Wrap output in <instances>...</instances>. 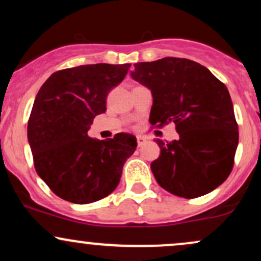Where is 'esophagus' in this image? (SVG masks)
Here are the masks:
<instances>
[{
    "label": "esophagus",
    "instance_id": "esophagus-1",
    "mask_svg": "<svg viewBox=\"0 0 261 261\" xmlns=\"http://www.w3.org/2000/svg\"><path fill=\"white\" fill-rule=\"evenodd\" d=\"M136 139H137V145H139V146H142L143 143H145V141H146V137L145 136H141V135H139V136H137Z\"/></svg>",
    "mask_w": 261,
    "mask_h": 261
}]
</instances>
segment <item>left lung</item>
<instances>
[{
  "instance_id": "1",
  "label": "left lung",
  "mask_w": 261,
  "mask_h": 261,
  "mask_svg": "<svg viewBox=\"0 0 261 261\" xmlns=\"http://www.w3.org/2000/svg\"><path fill=\"white\" fill-rule=\"evenodd\" d=\"M131 77L151 89L149 122H174V141L155 140L161 155L151 163L164 190L185 199L211 193L228 178L238 146V124L227 87L205 66L188 59L137 62Z\"/></svg>"
}]
</instances>
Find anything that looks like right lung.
<instances>
[{
    "label": "right lung",
    "mask_w": 261,
    "mask_h": 261,
    "mask_svg": "<svg viewBox=\"0 0 261 261\" xmlns=\"http://www.w3.org/2000/svg\"><path fill=\"white\" fill-rule=\"evenodd\" d=\"M130 64L82 65L56 71L39 89L28 120V141L37 173L55 195L91 203L112 194L136 137L88 136L93 119L107 110V95Z\"/></svg>",
    "instance_id": "add662e5"
}]
</instances>
